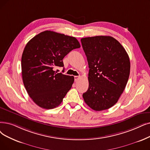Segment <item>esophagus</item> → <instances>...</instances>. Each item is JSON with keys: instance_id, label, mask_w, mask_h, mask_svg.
Wrapping results in <instances>:
<instances>
[{"instance_id": "esophagus-1", "label": "esophagus", "mask_w": 150, "mask_h": 150, "mask_svg": "<svg viewBox=\"0 0 150 150\" xmlns=\"http://www.w3.org/2000/svg\"><path fill=\"white\" fill-rule=\"evenodd\" d=\"M79 76H74V79H75V81H77L78 80H79Z\"/></svg>"}]
</instances>
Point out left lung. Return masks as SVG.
I'll return each instance as SVG.
<instances>
[{
	"mask_svg": "<svg viewBox=\"0 0 150 150\" xmlns=\"http://www.w3.org/2000/svg\"><path fill=\"white\" fill-rule=\"evenodd\" d=\"M89 68V87L83 97L96 111L113 107L125 90L131 64L125 49L110 36L81 39Z\"/></svg>",
	"mask_w": 150,
	"mask_h": 150,
	"instance_id": "8db88e82",
	"label": "left lung"
}]
</instances>
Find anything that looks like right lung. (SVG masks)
I'll use <instances>...</instances> for the list:
<instances>
[{"instance_id":"right-lung-1","label":"right lung","mask_w":150,"mask_h":150,"mask_svg":"<svg viewBox=\"0 0 150 150\" xmlns=\"http://www.w3.org/2000/svg\"><path fill=\"white\" fill-rule=\"evenodd\" d=\"M80 45L74 37L45 30L25 45L21 57L22 77L27 92L38 106L52 109L59 106L71 89L74 77L57 73L62 59Z\"/></svg>"}]
</instances>
